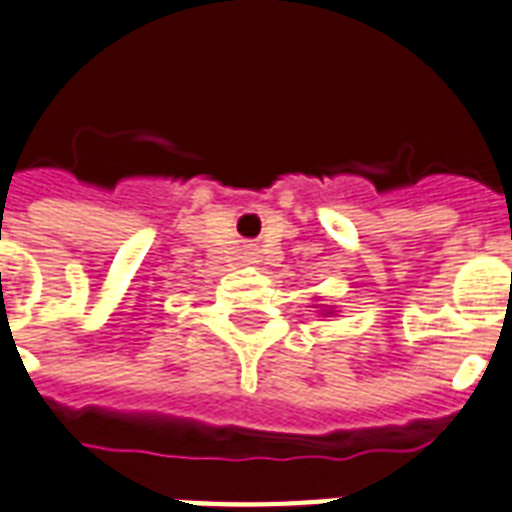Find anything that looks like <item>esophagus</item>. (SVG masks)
Returning a JSON list of instances; mask_svg holds the SVG:
<instances>
[{
    "mask_svg": "<svg viewBox=\"0 0 512 512\" xmlns=\"http://www.w3.org/2000/svg\"><path fill=\"white\" fill-rule=\"evenodd\" d=\"M246 255H249V257H252V255H255V249H249V252H246Z\"/></svg>",
    "mask_w": 512,
    "mask_h": 512,
    "instance_id": "34e87169",
    "label": "esophagus"
}]
</instances>
